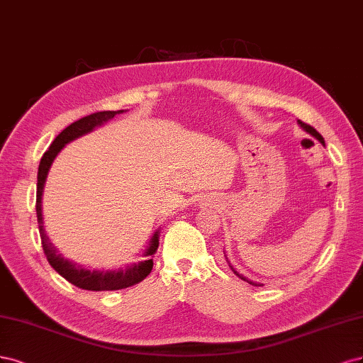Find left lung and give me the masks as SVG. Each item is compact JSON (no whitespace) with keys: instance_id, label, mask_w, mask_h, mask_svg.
Returning a JSON list of instances; mask_svg holds the SVG:
<instances>
[{"instance_id":"left-lung-1","label":"left lung","mask_w":363,"mask_h":363,"mask_svg":"<svg viewBox=\"0 0 363 363\" xmlns=\"http://www.w3.org/2000/svg\"><path fill=\"white\" fill-rule=\"evenodd\" d=\"M298 122V125L303 128V130H305L308 134H311L312 137H315L318 140V142L324 146V138L321 137V134L317 131V130H313V128L311 126V125H308V123H303L301 121H297ZM225 258H226V261H228V264H229V267H230V270L233 272V274H237L241 280H244V282H247V284H250V285H253V286H262V284H258V282H253V280H250V279H247V277H244L242 274H240L237 270H235V267H233L230 262H229V259H228V256H226V253H225Z\"/></svg>"}]
</instances>
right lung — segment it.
<instances>
[{
	"label": "right lung",
	"instance_id": "add662e5",
	"mask_svg": "<svg viewBox=\"0 0 363 363\" xmlns=\"http://www.w3.org/2000/svg\"><path fill=\"white\" fill-rule=\"evenodd\" d=\"M126 110L119 111H98L93 113L86 118L79 119L74 123L69 125L67 128L58 134L50 149L45 152L39 170H38V196H36V213H38V223H39V232L42 238V247L45 252L46 259H48L50 265L54 270L65 277L67 282L89 291H118L128 286H133L150 273L152 267H154V261H152V255H155L158 245H160V229L154 232V235L150 237L149 244L146 245V250L143 252L145 261H140L138 264L126 265L125 268H119V270L104 272V270H89L86 267H81L72 261L63 258V255L57 250L52 241L50 240L48 233L43 226V213H42V199H43V189L46 178H48L50 169L52 166V161L55 157L60 154V150L72 140L91 133L95 128L102 126L105 122L113 119L116 114L125 113Z\"/></svg>",
	"mask_w": 363,
	"mask_h": 363
}]
</instances>
